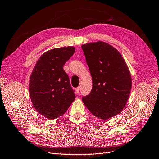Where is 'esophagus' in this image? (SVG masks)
I'll return each instance as SVG.
<instances>
[{"mask_svg": "<svg viewBox=\"0 0 159 159\" xmlns=\"http://www.w3.org/2000/svg\"><path fill=\"white\" fill-rule=\"evenodd\" d=\"M80 87H79L76 88V89H75V91H76V93H79V91H80Z\"/></svg>", "mask_w": 159, "mask_h": 159, "instance_id": "obj_1", "label": "esophagus"}]
</instances>
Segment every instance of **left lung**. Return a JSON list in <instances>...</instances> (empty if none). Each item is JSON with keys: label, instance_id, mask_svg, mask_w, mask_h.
Listing matches in <instances>:
<instances>
[{"label": "left lung", "instance_id": "left-lung-1", "mask_svg": "<svg viewBox=\"0 0 159 159\" xmlns=\"http://www.w3.org/2000/svg\"><path fill=\"white\" fill-rule=\"evenodd\" d=\"M81 47L93 79L91 91L83 101L93 115L107 120L119 114L127 102L132 87L130 70L120 53L107 43Z\"/></svg>", "mask_w": 159, "mask_h": 159}]
</instances>
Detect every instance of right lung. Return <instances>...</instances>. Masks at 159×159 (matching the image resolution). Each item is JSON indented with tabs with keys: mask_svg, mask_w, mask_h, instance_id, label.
<instances>
[{
	"mask_svg": "<svg viewBox=\"0 0 159 159\" xmlns=\"http://www.w3.org/2000/svg\"><path fill=\"white\" fill-rule=\"evenodd\" d=\"M75 51L74 47L49 50L40 56L31 73L29 89L32 103L48 119L64 115L75 99L69 76L63 69Z\"/></svg>",
	"mask_w": 159,
	"mask_h": 159,
	"instance_id": "add662e5",
	"label": "right lung"
}]
</instances>
